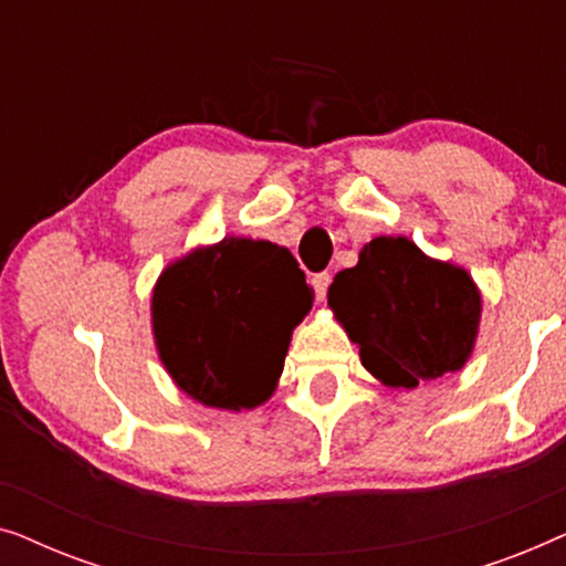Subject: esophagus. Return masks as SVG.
<instances>
[{
    "instance_id": "obj_1",
    "label": "esophagus",
    "mask_w": 566,
    "mask_h": 566,
    "mask_svg": "<svg viewBox=\"0 0 566 566\" xmlns=\"http://www.w3.org/2000/svg\"><path fill=\"white\" fill-rule=\"evenodd\" d=\"M314 283V291H316V301H324L327 298V291H329V283H332V275L329 273H319L312 277Z\"/></svg>"
}]
</instances>
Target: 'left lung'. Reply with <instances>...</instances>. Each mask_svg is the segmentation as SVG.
<instances>
[{
	"label": "left lung",
	"mask_w": 566,
	"mask_h": 566,
	"mask_svg": "<svg viewBox=\"0 0 566 566\" xmlns=\"http://www.w3.org/2000/svg\"><path fill=\"white\" fill-rule=\"evenodd\" d=\"M327 304L360 363L389 389L453 374L474 355L482 291L467 268L424 254L407 237L363 244L358 265L337 273Z\"/></svg>",
	"instance_id": "obj_1"
}]
</instances>
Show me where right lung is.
Instances as JSON below:
<instances>
[{
    "label": "right lung",
    "instance_id": "obj_1",
    "mask_svg": "<svg viewBox=\"0 0 566 566\" xmlns=\"http://www.w3.org/2000/svg\"><path fill=\"white\" fill-rule=\"evenodd\" d=\"M314 291L285 247L223 237L169 262L151 291L161 366L198 405L242 412L273 397Z\"/></svg>",
    "mask_w": 566,
    "mask_h": 566
}]
</instances>
